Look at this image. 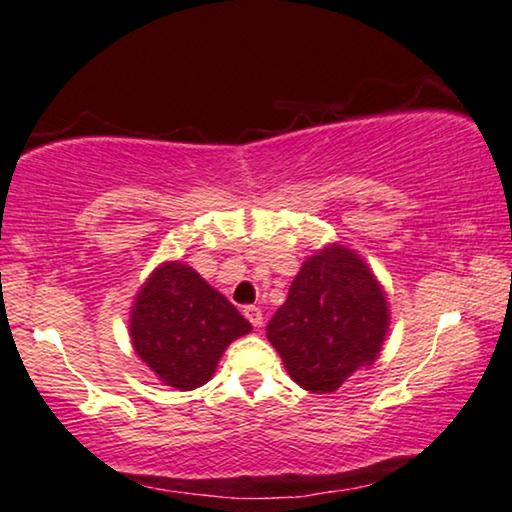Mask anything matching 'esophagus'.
Segmentation results:
<instances>
[{
	"instance_id": "esophagus-1",
	"label": "esophagus",
	"mask_w": 512,
	"mask_h": 512,
	"mask_svg": "<svg viewBox=\"0 0 512 512\" xmlns=\"http://www.w3.org/2000/svg\"><path fill=\"white\" fill-rule=\"evenodd\" d=\"M243 313H245V318H248L250 323L255 325V327H260V325H262V320H264V313H262L260 306H245Z\"/></svg>"
}]
</instances>
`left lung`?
<instances>
[{"label":"left lung","instance_id":"1","mask_svg":"<svg viewBox=\"0 0 512 512\" xmlns=\"http://www.w3.org/2000/svg\"><path fill=\"white\" fill-rule=\"evenodd\" d=\"M391 311L386 292L356 250L330 243L299 269L267 339L304 391L332 393L384 346Z\"/></svg>","mask_w":512,"mask_h":512}]
</instances>
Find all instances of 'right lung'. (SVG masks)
Instances as JSON below:
<instances>
[{"label": "right lung", "instance_id": "right-lung-1", "mask_svg": "<svg viewBox=\"0 0 512 512\" xmlns=\"http://www.w3.org/2000/svg\"><path fill=\"white\" fill-rule=\"evenodd\" d=\"M250 330L222 292L177 260L159 264L140 285L128 320L138 358L177 391L210 381L227 346Z\"/></svg>", "mask_w": 512, "mask_h": 512}]
</instances>
